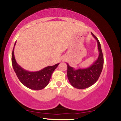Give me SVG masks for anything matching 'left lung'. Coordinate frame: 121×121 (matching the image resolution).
Returning a JSON list of instances; mask_svg holds the SVG:
<instances>
[{
    "mask_svg": "<svg viewBox=\"0 0 121 121\" xmlns=\"http://www.w3.org/2000/svg\"><path fill=\"white\" fill-rule=\"evenodd\" d=\"M91 35L97 40L98 51L99 52L97 59L90 67L85 68L75 69L67 65V77L71 85L79 89L87 88L95 84L100 77L104 64V58L100 43L93 33Z\"/></svg>",
    "mask_w": 121,
    "mask_h": 121,
    "instance_id": "obj_1",
    "label": "left lung"
}]
</instances>
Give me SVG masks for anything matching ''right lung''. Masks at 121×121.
<instances>
[{
	"label": "right lung",
	"instance_id": "add662e5",
	"mask_svg": "<svg viewBox=\"0 0 121 121\" xmlns=\"http://www.w3.org/2000/svg\"><path fill=\"white\" fill-rule=\"evenodd\" d=\"M16 43V42L14 46L11 55V63L18 79L24 86L30 89L39 91L44 89L49 84L52 73L59 65V63L53 66H48L41 70L35 72L25 70L17 64L15 59L14 49Z\"/></svg>",
	"mask_w": 121,
	"mask_h": 121
}]
</instances>
